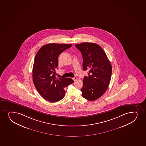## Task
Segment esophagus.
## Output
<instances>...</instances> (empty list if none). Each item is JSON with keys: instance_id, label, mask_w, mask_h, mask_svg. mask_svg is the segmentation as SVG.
<instances>
[{"instance_id": "esophagus-1", "label": "esophagus", "mask_w": 146, "mask_h": 146, "mask_svg": "<svg viewBox=\"0 0 146 146\" xmlns=\"http://www.w3.org/2000/svg\"><path fill=\"white\" fill-rule=\"evenodd\" d=\"M72 79H73L74 81H76L77 79V77H76V76H75V77H74V78H72Z\"/></svg>"}]
</instances>
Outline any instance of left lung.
<instances>
[{
    "label": "left lung",
    "mask_w": 146,
    "mask_h": 146,
    "mask_svg": "<svg viewBox=\"0 0 146 146\" xmlns=\"http://www.w3.org/2000/svg\"><path fill=\"white\" fill-rule=\"evenodd\" d=\"M83 59V70H88L81 91L84 98L96 100L105 92L111 80L112 68L103 49L97 44L84 42L76 44Z\"/></svg>",
    "instance_id": "left-lung-1"
}]
</instances>
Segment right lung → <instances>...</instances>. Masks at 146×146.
I'll return each instance as SVG.
<instances>
[{
    "label": "right lung",
    "instance_id": "add662e5",
    "mask_svg": "<svg viewBox=\"0 0 146 146\" xmlns=\"http://www.w3.org/2000/svg\"><path fill=\"white\" fill-rule=\"evenodd\" d=\"M72 46L47 44L35 55L33 69L34 85L40 96L50 102H56L63 99L65 94L64 88L74 82L70 78L57 79L55 76L59 55Z\"/></svg>",
    "mask_w": 146,
    "mask_h": 146
}]
</instances>
